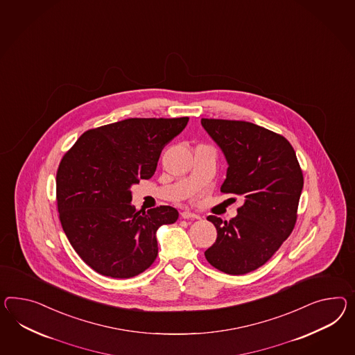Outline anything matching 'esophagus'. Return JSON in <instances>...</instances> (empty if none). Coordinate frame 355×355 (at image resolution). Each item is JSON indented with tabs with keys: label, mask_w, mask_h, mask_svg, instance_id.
Instances as JSON below:
<instances>
[{
	"label": "esophagus",
	"mask_w": 355,
	"mask_h": 355,
	"mask_svg": "<svg viewBox=\"0 0 355 355\" xmlns=\"http://www.w3.org/2000/svg\"><path fill=\"white\" fill-rule=\"evenodd\" d=\"M180 215H182V218H194V220L200 218V215H197V214H194V212H191V211H182Z\"/></svg>",
	"instance_id": "34e87169"
}]
</instances>
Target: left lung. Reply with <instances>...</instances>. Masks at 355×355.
<instances>
[{
	"label": "left lung",
	"mask_w": 355,
	"mask_h": 355,
	"mask_svg": "<svg viewBox=\"0 0 355 355\" xmlns=\"http://www.w3.org/2000/svg\"><path fill=\"white\" fill-rule=\"evenodd\" d=\"M200 123L229 164L220 191L243 200L236 218H207L218 236L205 256L224 273L254 272L295 227L304 185L300 164L290 141L268 128L233 119H202Z\"/></svg>",
	"instance_id": "obj_1"
}]
</instances>
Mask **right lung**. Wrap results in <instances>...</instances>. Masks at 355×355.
<instances>
[{
    "instance_id": "add662e5",
    "label": "right lung",
    "mask_w": 355,
    "mask_h": 355,
    "mask_svg": "<svg viewBox=\"0 0 355 355\" xmlns=\"http://www.w3.org/2000/svg\"><path fill=\"white\" fill-rule=\"evenodd\" d=\"M189 119H128L83 132L56 171V203L64 233L96 273L131 278L158 254L157 229L173 224L171 206L137 211L132 184L153 176L161 152Z\"/></svg>"
}]
</instances>
